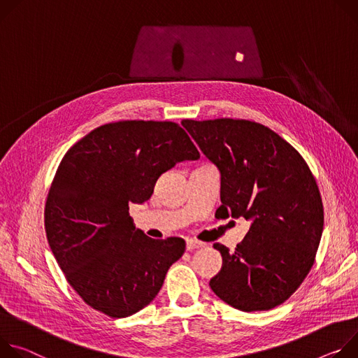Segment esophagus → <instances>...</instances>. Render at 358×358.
Masks as SVG:
<instances>
[{
    "label": "esophagus",
    "instance_id": "obj_1",
    "mask_svg": "<svg viewBox=\"0 0 358 358\" xmlns=\"http://www.w3.org/2000/svg\"><path fill=\"white\" fill-rule=\"evenodd\" d=\"M199 248H205V243L193 241V239H187L186 241V249L187 250H194V249H199Z\"/></svg>",
    "mask_w": 358,
    "mask_h": 358
}]
</instances>
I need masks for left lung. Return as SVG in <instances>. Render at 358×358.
<instances>
[{"instance_id": "obj_1", "label": "left lung", "mask_w": 358, "mask_h": 358, "mask_svg": "<svg viewBox=\"0 0 358 358\" xmlns=\"http://www.w3.org/2000/svg\"><path fill=\"white\" fill-rule=\"evenodd\" d=\"M182 125L220 172L216 217L252 220L234 252L213 245L223 264L210 289L242 311L280 306L311 270L323 233V201L308 165L282 136L253 121L185 119Z\"/></svg>"}]
</instances>
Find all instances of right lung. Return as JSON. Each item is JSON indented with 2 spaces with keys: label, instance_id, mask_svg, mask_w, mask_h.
Masks as SVG:
<instances>
[{
  "label": "right lung",
  "instance_id": "add662e5",
  "mask_svg": "<svg viewBox=\"0 0 358 358\" xmlns=\"http://www.w3.org/2000/svg\"><path fill=\"white\" fill-rule=\"evenodd\" d=\"M175 122L119 121L78 141L62 157L45 203V231L71 287L92 308L132 315L161 290L182 257V237L155 241L135 229L131 203H143L157 178L199 159Z\"/></svg>",
  "mask_w": 358,
  "mask_h": 358
}]
</instances>
